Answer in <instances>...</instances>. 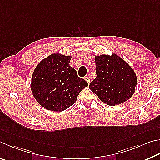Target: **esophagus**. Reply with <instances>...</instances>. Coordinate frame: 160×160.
<instances>
[{
	"label": "esophagus",
	"mask_w": 160,
	"mask_h": 160,
	"mask_svg": "<svg viewBox=\"0 0 160 160\" xmlns=\"http://www.w3.org/2000/svg\"><path fill=\"white\" fill-rule=\"evenodd\" d=\"M85 80L87 81V82H88V85H89V84H90V82H91V80H90V79H89V78L88 77H86V78H85Z\"/></svg>",
	"instance_id": "1"
}]
</instances>
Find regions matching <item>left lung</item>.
I'll use <instances>...</instances> for the list:
<instances>
[{"mask_svg": "<svg viewBox=\"0 0 160 160\" xmlns=\"http://www.w3.org/2000/svg\"><path fill=\"white\" fill-rule=\"evenodd\" d=\"M97 78L89 88L107 105H119L135 92L137 77L133 69L115 53L95 56Z\"/></svg>", "mask_w": 160, "mask_h": 160, "instance_id": "1", "label": "left lung"}]
</instances>
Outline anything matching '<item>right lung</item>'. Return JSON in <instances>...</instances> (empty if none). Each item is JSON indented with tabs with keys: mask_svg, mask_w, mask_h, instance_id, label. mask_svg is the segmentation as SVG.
Wrapping results in <instances>:
<instances>
[{
	"mask_svg": "<svg viewBox=\"0 0 160 160\" xmlns=\"http://www.w3.org/2000/svg\"><path fill=\"white\" fill-rule=\"evenodd\" d=\"M72 56L53 53L43 59L32 75L31 89L40 106L48 110L61 112L77 100L88 82L78 76L70 66Z\"/></svg>",
	"mask_w": 160,
	"mask_h": 160,
	"instance_id": "obj_1",
	"label": "right lung"
}]
</instances>
